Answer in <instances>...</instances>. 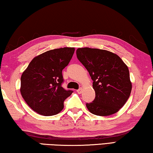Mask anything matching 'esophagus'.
<instances>
[{"label": "esophagus", "instance_id": "1", "mask_svg": "<svg viewBox=\"0 0 153 153\" xmlns=\"http://www.w3.org/2000/svg\"><path fill=\"white\" fill-rule=\"evenodd\" d=\"M82 88H79L78 90H77V93H78V94H80V93H82Z\"/></svg>", "mask_w": 153, "mask_h": 153}]
</instances>
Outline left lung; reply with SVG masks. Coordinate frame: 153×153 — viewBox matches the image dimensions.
Instances as JSON below:
<instances>
[{"label": "left lung", "mask_w": 153, "mask_h": 153, "mask_svg": "<svg viewBox=\"0 0 153 153\" xmlns=\"http://www.w3.org/2000/svg\"><path fill=\"white\" fill-rule=\"evenodd\" d=\"M76 54L93 81L95 98L86 104L88 110L99 116L118 112L126 104L132 90L127 65L117 54L104 49L79 48Z\"/></svg>", "instance_id": "1"}]
</instances>
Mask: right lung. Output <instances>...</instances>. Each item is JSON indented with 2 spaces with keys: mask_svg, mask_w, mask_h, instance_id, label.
I'll list each match as a JSON object with an SVG mask.
<instances>
[{
  "mask_svg": "<svg viewBox=\"0 0 153 153\" xmlns=\"http://www.w3.org/2000/svg\"><path fill=\"white\" fill-rule=\"evenodd\" d=\"M74 47L49 50L33 58L20 78V93L28 106L41 115L60 112L72 91L62 87V69L68 65Z\"/></svg>",
  "mask_w": 153,
  "mask_h": 153,
  "instance_id": "add662e5",
  "label": "right lung"
}]
</instances>
